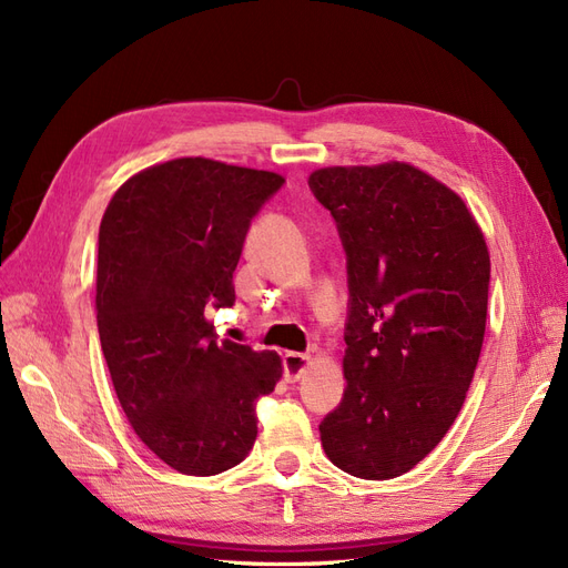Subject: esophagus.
Instances as JSON below:
<instances>
[{
  "instance_id": "obj_1",
  "label": "esophagus",
  "mask_w": 568,
  "mask_h": 568,
  "mask_svg": "<svg viewBox=\"0 0 568 568\" xmlns=\"http://www.w3.org/2000/svg\"><path fill=\"white\" fill-rule=\"evenodd\" d=\"M307 367H311V355H303V353H286L284 355L286 382H291V384L298 382Z\"/></svg>"
}]
</instances>
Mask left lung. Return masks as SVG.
<instances>
[{"instance_id": "obj_1", "label": "left lung", "mask_w": 568, "mask_h": 568, "mask_svg": "<svg viewBox=\"0 0 568 568\" xmlns=\"http://www.w3.org/2000/svg\"><path fill=\"white\" fill-rule=\"evenodd\" d=\"M348 255L341 405L320 424L338 469L407 474L448 434L486 334L490 255L476 217L424 170L332 165L307 178Z\"/></svg>"}]
</instances>
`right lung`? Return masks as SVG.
Listing matches in <instances>:
<instances>
[{"label":"right lung","instance_id":"obj_1","mask_svg":"<svg viewBox=\"0 0 568 568\" xmlns=\"http://www.w3.org/2000/svg\"><path fill=\"white\" fill-rule=\"evenodd\" d=\"M282 184L270 170L175 159L120 184L101 217V351L134 434L180 474L244 462L255 403L282 379L277 353L217 341L205 317L234 305L251 217Z\"/></svg>","mask_w":568,"mask_h":568}]
</instances>
